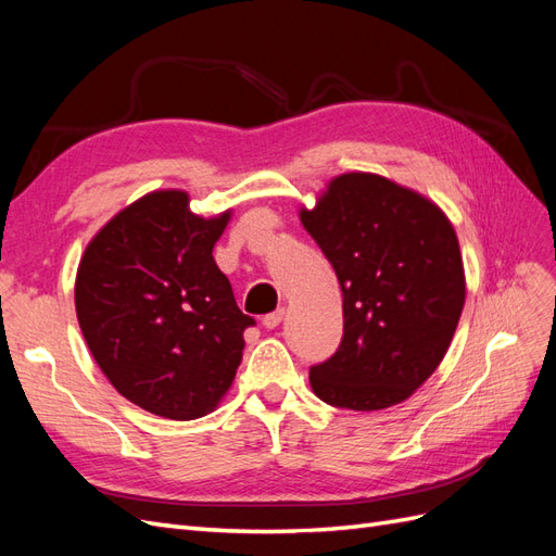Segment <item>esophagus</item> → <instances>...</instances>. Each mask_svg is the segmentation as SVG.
<instances>
[{
	"label": "esophagus",
	"instance_id": "esophagus-1",
	"mask_svg": "<svg viewBox=\"0 0 556 556\" xmlns=\"http://www.w3.org/2000/svg\"><path fill=\"white\" fill-rule=\"evenodd\" d=\"M282 317H285V308H278V311H274V313L264 315V317H262V325H264L266 329H276V327L282 323Z\"/></svg>",
	"mask_w": 556,
	"mask_h": 556
}]
</instances>
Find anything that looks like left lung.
<instances>
[{
	"mask_svg": "<svg viewBox=\"0 0 556 556\" xmlns=\"http://www.w3.org/2000/svg\"><path fill=\"white\" fill-rule=\"evenodd\" d=\"M299 217L343 292V341L311 368L315 396L350 410L396 406L439 368L464 311L452 223L425 194L366 172L329 180Z\"/></svg>",
	"mask_w": 556,
	"mask_h": 556,
	"instance_id": "1",
	"label": "left lung"
}]
</instances>
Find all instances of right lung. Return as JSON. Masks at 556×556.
I'll use <instances>...</instances> for the list:
<instances>
[{"mask_svg":"<svg viewBox=\"0 0 556 556\" xmlns=\"http://www.w3.org/2000/svg\"><path fill=\"white\" fill-rule=\"evenodd\" d=\"M231 211L201 217L155 190L94 233L76 274V315L94 362L127 401L166 419L217 408L243 357V315L213 260Z\"/></svg>","mask_w":556,"mask_h":556,"instance_id":"obj_1","label":"right lung"}]
</instances>
